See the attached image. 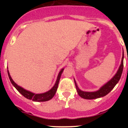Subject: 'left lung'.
<instances>
[{
	"instance_id": "8db88e82",
	"label": "left lung",
	"mask_w": 128,
	"mask_h": 128,
	"mask_svg": "<svg viewBox=\"0 0 128 128\" xmlns=\"http://www.w3.org/2000/svg\"><path fill=\"white\" fill-rule=\"evenodd\" d=\"M123 60H124V52H123L121 64L120 65L119 68H118V70H117V73L115 74V75L109 81L106 82L104 85L102 86L99 90L96 92H84L80 90L78 88L77 83L76 82L75 80H74V82H75L76 88L77 92L79 96L81 98H83L85 99H98V98H102L104 96H106L108 93H110L111 90L114 88L115 86L117 84V82L120 79L121 77L122 73L123 70V66H124V63H123Z\"/></svg>"
}]
</instances>
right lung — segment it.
<instances>
[{
  "mask_svg": "<svg viewBox=\"0 0 128 128\" xmlns=\"http://www.w3.org/2000/svg\"><path fill=\"white\" fill-rule=\"evenodd\" d=\"M64 68H62L60 70V72H59L57 80H56V83L54 85V86L50 89V90H48L47 92L43 94H34L32 92L28 91V90H25L23 88L18 85L17 84H16L15 82H14L12 78H11V76L10 74V72L8 70V74L9 78H10V81L11 82L12 84L15 87V88L20 92L21 94L23 96H24L25 98H27L28 99H30V100H33V101H36V102H44V101H47L51 99L55 95L56 92V90L58 89V83L60 80L61 75H62V72H63Z\"/></svg>",
  "mask_w": 128,
  "mask_h": 128,
  "instance_id": "add662e5",
  "label": "right lung"
}]
</instances>
